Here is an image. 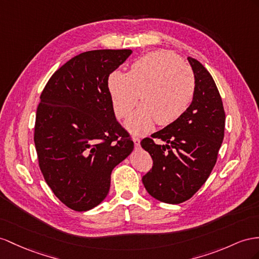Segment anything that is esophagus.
Instances as JSON below:
<instances>
[{
    "instance_id": "obj_1",
    "label": "esophagus",
    "mask_w": 259,
    "mask_h": 259,
    "mask_svg": "<svg viewBox=\"0 0 259 259\" xmlns=\"http://www.w3.org/2000/svg\"><path fill=\"white\" fill-rule=\"evenodd\" d=\"M134 142H135V147L136 148L140 147V139H139V138H134Z\"/></svg>"
}]
</instances>
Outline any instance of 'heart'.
I'll use <instances>...</instances> for the list:
<instances>
[{
	"instance_id": "b5f03b06",
	"label": "heart",
	"mask_w": 259,
	"mask_h": 259,
	"mask_svg": "<svg viewBox=\"0 0 259 259\" xmlns=\"http://www.w3.org/2000/svg\"><path fill=\"white\" fill-rule=\"evenodd\" d=\"M107 86L118 119L130 114L140 95L142 104L128 119L127 127L141 135L155 121L161 125L176 121L188 109L195 95L196 78L190 66L177 55L158 50L138 59L128 73L112 71Z\"/></svg>"
}]
</instances>
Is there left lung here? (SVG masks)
<instances>
[{"mask_svg":"<svg viewBox=\"0 0 259 259\" xmlns=\"http://www.w3.org/2000/svg\"><path fill=\"white\" fill-rule=\"evenodd\" d=\"M196 90L188 109L164 129L145 138L153 166L142 177L148 193L165 203L177 204L193 197L208 180L224 138L225 112L220 93L208 70L188 57ZM160 138L164 145H156Z\"/></svg>","mask_w":259,"mask_h":259,"instance_id":"8db88e82","label":"left lung"}]
</instances>
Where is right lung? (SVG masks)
Instances as JSON below:
<instances>
[{"instance_id":"1","label":"right lung","mask_w":259,"mask_h":259,"mask_svg":"<svg viewBox=\"0 0 259 259\" xmlns=\"http://www.w3.org/2000/svg\"><path fill=\"white\" fill-rule=\"evenodd\" d=\"M130 49L75 56L46 84L36 112L34 141L46 183L66 207L88 211L108 195L110 175L134 141L112 110L108 76Z\"/></svg>"}]
</instances>
